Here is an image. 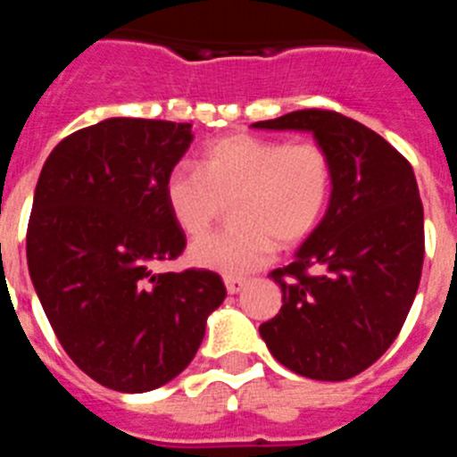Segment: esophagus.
Returning <instances> with one entry per match:
<instances>
[{
    "instance_id": "1",
    "label": "esophagus",
    "mask_w": 457,
    "mask_h": 457,
    "mask_svg": "<svg viewBox=\"0 0 457 457\" xmlns=\"http://www.w3.org/2000/svg\"><path fill=\"white\" fill-rule=\"evenodd\" d=\"M224 284H226V290H228V295H237L240 293L245 286H247V281H242V278H224Z\"/></svg>"
}]
</instances>
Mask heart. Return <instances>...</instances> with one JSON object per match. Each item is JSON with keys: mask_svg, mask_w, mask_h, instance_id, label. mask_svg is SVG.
Masks as SVG:
<instances>
[{"mask_svg": "<svg viewBox=\"0 0 457 457\" xmlns=\"http://www.w3.org/2000/svg\"><path fill=\"white\" fill-rule=\"evenodd\" d=\"M332 157L316 141L268 139L236 132L205 146L199 171L176 167L164 180L173 221L204 236L231 205V231L189 245L194 268L247 277L272 258L277 242L295 247L316 231L332 199Z\"/></svg>", "mask_w": 457, "mask_h": 457, "instance_id": "1", "label": "heart"}]
</instances>
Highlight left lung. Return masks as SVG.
I'll return each mask as SVG.
<instances>
[{
  "label": "left lung",
  "mask_w": 457,
  "mask_h": 457,
  "mask_svg": "<svg viewBox=\"0 0 457 457\" xmlns=\"http://www.w3.org/2000/svg\"><path fill=\"white\" fill-rule=\"evenodd\" d=\"M311 132L334 167L318 228L274 270L284 306L258 332L278 364L341 382L386 353L405 322L423 268V205L410 162L366 125L325 109L253 123Z\"/></svg>",
  "instance_id": "8db88e82"
}]
</instances>
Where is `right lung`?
Returning a JSON list of instances; mask_svg holds the SVG:
<instances>
[{"mask_svg": "<svg viewBox=\"0 0 457 457\" xmlns=\"http://www.w3.org/2000/svg\"><path fill=\"white\" fill-rule=\"evenodd\" d=\"M192 139V123L100 120L59 141L36 183L31 284L68 357L107 389L144 394L183 373L226 297L210 270H153L185 249L164 180Z\"/></svg>", "mask_w": 457, "mask_h": 457, "instance_id": "obj_1", "label": "right lung"}]
</instances>
